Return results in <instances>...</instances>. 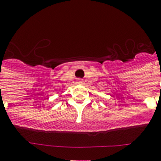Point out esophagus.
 Instances as JSON below:
<instances>
[{"label": "esophagus", "mask_w": 161, "mask_h": 161, "mask_svg": "<svg viewBox=\"0 0 161 161\" xmlns=\"http://www.w3.org/2000/svg\"><path fill=\"white\" fill-rule=\"evenodd\" d=\"M78 82H81V80H78Z\"/></svg>", "instance_id": "1"}]
</instances>
